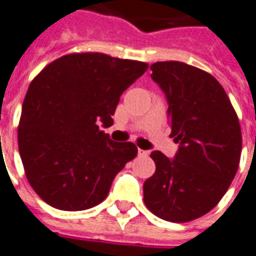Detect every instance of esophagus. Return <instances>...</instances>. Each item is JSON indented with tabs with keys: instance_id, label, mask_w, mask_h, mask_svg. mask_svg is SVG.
<instances>
[{
	"instance_id": "obj_1",
	"label": "esophagus",
	"mask_w": 256,
	"mask_h": 256,
	"mask_svg": "<svg viewBox=\"0 0 256 256\" xmlns=\"http://www.w3.org/2000/svg\"><path fill=\"white\" fill-rule=\"evenodd\" d=\"M138 156L148 157L149 156V150H142V149H138Z\"/></svg>"
}]
</instances>
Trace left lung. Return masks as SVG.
<instances>
[{"label":"left lung","mask_w":256,"mask_h":256,"mask_svg":"<svg viewBox=\"0 0 256 256\" xmlns=\"http://www.w3.org/2000/svg\"><path fill=\"white\" fill-rule=\"evenodd\" d=\"M150 77L168 102L174 158L150 153L156 171L144 183L153 214L187 222L202 217L224 196L238 172L242 130L236 111L214 77L178 60L156 62Z\"/></svg>","instance_id":"obj_1"}]
</instances>
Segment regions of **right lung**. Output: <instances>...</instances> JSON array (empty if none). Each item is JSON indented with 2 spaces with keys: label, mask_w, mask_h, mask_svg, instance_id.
Wrapping results in <instances>:
<instances>
[{
  "label": "right lung",
  "mask_w": 256,
  "mask_h": 256,
  "mask_svg": "<svg viewBox=\"0 0 256 256\" xmlns=\"http://www.w3.org/2000/svg\"><path fill=\"white\" fill-rule=\"evenodd\" d=\"M148 64L102 52L52 60L32 80L17 130L24 171L38 196L66 212L106 200L114 178L137 156L133 142H115L110 128L120 99Z\"/></svg>",
  "instance_id": "add662e5"
}]
</instances>
